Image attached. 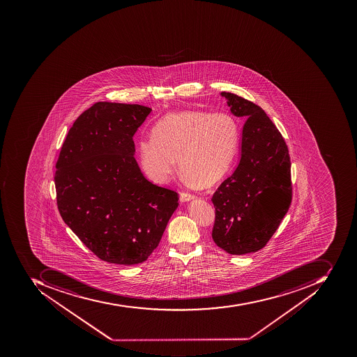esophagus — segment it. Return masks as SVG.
<instances>
[{"label": "esophagus", "instance_id": "1", "mask_svg": "<svg viewBox=\"0 0 357 357\" xmlns=\"http://www.w3.org/2000/svg\"><path fill=\"white\" fill-rule=\"evenodd\" d=\"M193 199H195V197L192 195H190V193H180V202H188V201L193 200Z\"/></svg>", "mask_w": 357, "mask_h": 357}]
</instances>
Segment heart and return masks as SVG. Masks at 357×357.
Returning a JSON list of instances; mask_svg holds the SVG:
<instances>
[{
  "instance_id": "obj_1",
  "label": "heart",
  "mask_w": 357,
  "mask_h": 357,
  "mask_svg": "<svg viewBox=\"0 0 357 357\" xmlns=\"http://www.w3.org/2000/svg\"><path fill=\"white\" fill-rule=\"evenodd\" d=\"M153 137L139 139L143 172L158 183L168 181L180 169L193 185H215L231 167L239 126L227 112L185 110L170 114L155 124Z\"/></svg>"
}]
</instances>
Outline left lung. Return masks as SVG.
<instances>
[{
  "label": "left lung",
  "mask_w": 357,
  "mask_h": 357,
  "mask_svg": "<svg viewBox=\"0 0 357 357\" xmlns=\"http://www.w3.org/2000/svg\"><path fill=\"white\" fill-rule=\"evenodd\" d=\"M230 112L247 118L241 160L216 190L214 243L230 255L256 252L266 245L291 202L289 149L273 122L258 105L222 91Z\"/></svg>",
  "instance_id": "obj_1"
}]
</instances>
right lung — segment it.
<instances>
[{
  "mask_svg": "<svg viewBox=\"0 0 357 357\" xmlns=\"http://www.w3.org/2000/svg\"><path fill=\"white\" fill-rule=\"evenodd\" d=\"M152 112L141 105L99 101L66 135L54 183L59 212L101 260L133 266L162 239L178 193L142 174L133 135Z\"/></svg>",
  "mask_w": 357,
  "mask_h": 357,
  "instance_id": "obj_1",
  "label": "right lung"
}]
</instances>
